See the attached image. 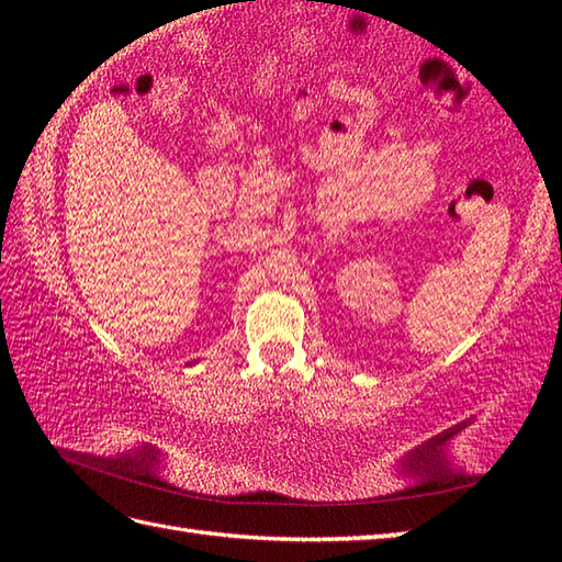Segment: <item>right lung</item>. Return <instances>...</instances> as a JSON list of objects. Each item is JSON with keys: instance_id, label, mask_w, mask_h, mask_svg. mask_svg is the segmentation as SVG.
Listing matches in <instances>:
<instances>
[{"instance_id": "1", "label": "right lung", "mask_w": 562, "mask_h": 562, "mask_svg": "<svg viewBox=\"0 0 562 562\" xmlns=\"http://www.w3.org/2000/svg\"><path fill=\"white\" fill-rule=\"evenodd\" d=\"M193 364H195V362H193Z\"/></svg>"}]
</instances>
